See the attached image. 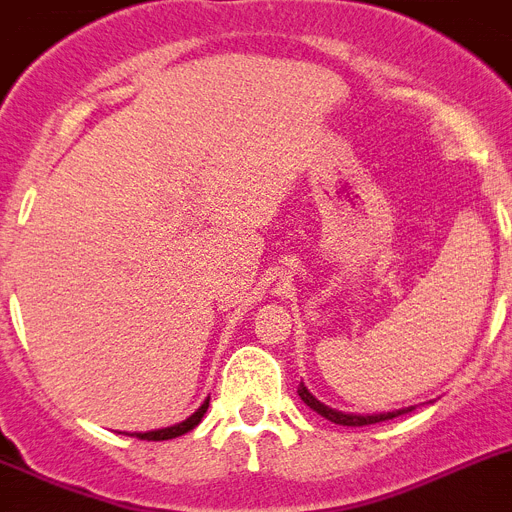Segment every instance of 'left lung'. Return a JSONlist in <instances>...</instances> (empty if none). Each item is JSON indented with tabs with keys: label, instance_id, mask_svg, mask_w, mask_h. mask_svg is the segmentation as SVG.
<instances>
[{
	"label": "left lung",
	"instance_id": "1",
	"mask_svg": "<svg viewBox=\"0 0 512 512\" xmlns=\"http://www.w3.org/2000/svg\"><path fill=\"white\" fill-rule=\"evenodd\" d=\"M298 396L305 401V404L313 409V412H318L321 417H326L329 422H334V425H344V427H365V425H375V422H386V419H393L399 417V414H406L412 412L414 406H406V409H396V412H381V414H347V412H339V409H331V406H326L323 401H318L313 393L305 388V383H300L298 386Z\"/></svg>",
	"mask_w": 512,
	"mask_h": 512
}]
</instances>
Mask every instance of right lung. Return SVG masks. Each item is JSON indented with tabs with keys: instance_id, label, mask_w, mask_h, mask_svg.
Returning <instances> with one entry per match:
<instances>
[{
	"instance_id": "1",
	"label": "right lung",
	"mask_w": 512,
	"mask_h": 512,
	"mask_svg": "<svg viewBox=\"0 0 512 512\" xmlns=\"http://www.w3.org/2000/svg\"><path fill=\"white\" fill-rule=\"evenodd\" d=\"M207 406H209V399H204V404L196 409L191 417H186L183 422H178V425H170V427H163V430H150V432H131V435H137V438L142 440H170V438H181V435H186V432L194 430L199 422H202V417L207 414Z\"/></svg>"
}]
</instances>
